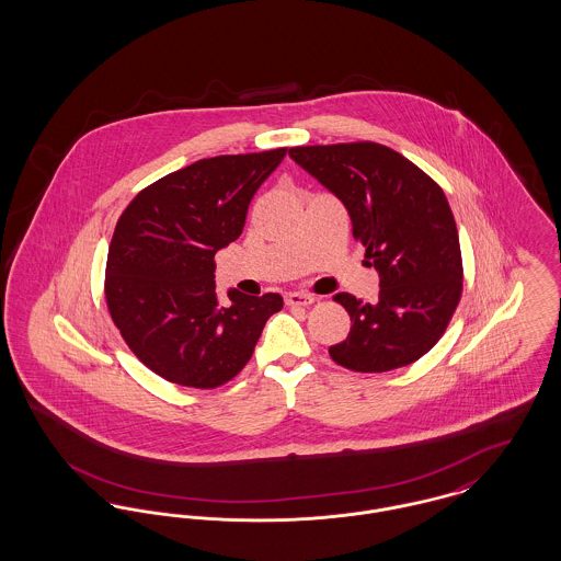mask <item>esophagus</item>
<instances>
[{
	"label": "esophagus",
	"mask_w": 561,
	"mask_h": 561,
	"mask_svg": "<svg viewBox=\"0 0 561 561\" xmlns=\"http://www.w3.org/2000/svg\"><path fill=\"white\" fill-rule=\"evenodd\" d=\"M316 302V296L305 293H290L286 296V305L288 307H309Z\"/></svg>",
	"instance_id": "1"
}]
</instances>
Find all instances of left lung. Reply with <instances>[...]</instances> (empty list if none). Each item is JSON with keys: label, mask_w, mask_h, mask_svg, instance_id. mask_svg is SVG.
Returning a JSON list of instances; mask_svg holds the SVG:
<instances>
[{"label": "left lung", "mask_w": 561, "mask_h": 561, "mask_svg": "<svg viewBox=\"0 0 561 561\" xmlns=\"http://www.w3.org/2000/svg\"><path fill=\"white\" fill-rule=\"evenodd\" d=\"M300 168L347 208L353 238L380 277L378 300L334 296L351 318L330 357L353 373H389L442 339L462 294V259L442 187L401 153L370 142L293 147Z\"/></svg>", "instance_id": "1"}]
</instances>
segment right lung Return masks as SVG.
I'll return each mask as SVG.
<instances>
[{"mask_svg":"<svg viewBox=\"0 0 561 561\" xmlns=\"http://www.w3.org/2000/svg\"><path fill=\"white\" fill-rule=\"evenodd\" d=\"M286 147L216 156L142 188L108 245L105 298L134 355L161 378L216 389L250 362L279 294L229 290L222 302L214 254L238 240L248 206Z\"/></svg>","mask_w":561,"mask_h":561,"instance_id":"obj_1","label":"right lung"}]
</instances>
